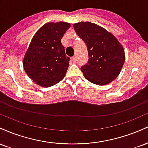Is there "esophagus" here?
I'll return each mask as SVG.
<instances>
[{
	"instance_id": "esophagus-1",
	"label": "esophagus",
	"mask_w": 148,
	"mask_h": 148,
	"mask_svg": "<svg viewBox=\"0 0 148 148\" xmlns=\"http://www.w3.org/2000/svg\"><path fill=\"white\" fill-rule=\"evenodd\" d=\"M72 60H74V62H76V56H74L72 57Z\"/></svg>"
}]
</instances>
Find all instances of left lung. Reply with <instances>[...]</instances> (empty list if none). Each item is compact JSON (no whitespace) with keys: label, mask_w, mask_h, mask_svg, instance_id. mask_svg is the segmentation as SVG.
<instances>
[{"label":"left lung","mask_w":148,"mask_h":148,"mask_svg":"<svg viewBox=\"0 0 148 148\" xmlns=\"http://www.w3.org/2000/svg\"><path fill=\"white\" fill-rule=\"evenodd\" d=\"M73 26L88 49V62L81 68L84 77L99 86L111 83L125 62L122 45L111 33L95 23L81 21Z\"/></svg>","instance_id":"obj_1"}]
</instances>
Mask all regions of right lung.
I'll list each match as a JSON object with an SVG mask.
<instances>
[{"label": "right lung", "mask_w": 148, "mask_h": 148, "mask_svg": "<svg viewBox=\"0 0 148 148\" xmlns=\"http://www.w3.org/2000/svg\"><path fill=\"white\" fill-rule=\"evenodd\" d=\"M70 24L48 23L35 33L23 59V68L37 85L50 87L63 79L69 67L61 39Z\"/></svg>", "instance_id": "1"}]
</instances>
